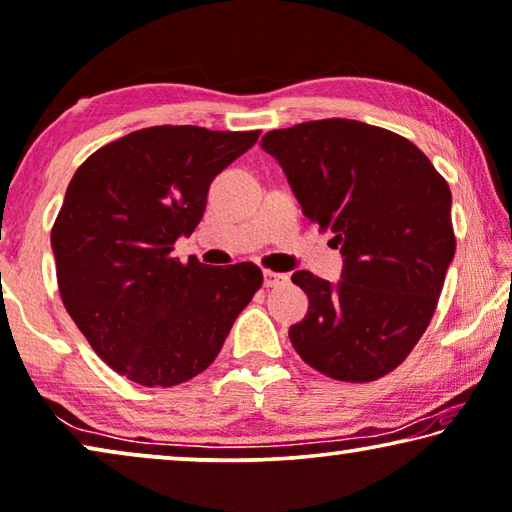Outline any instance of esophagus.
<instances>
[{"instance_id": "34e87169", "label": "esophagus", "mask_w": 512, "mask_h": 512, "mask_svg": "<svg viewBox=\"0 0 512 512\" xmlns=\"http://www.w3.org/2000/svg\"><path fill=\"white\" fill-rule=\"evenodd\" d=\"M285 282H287L285 273L264 271V287H278V285H285Z\"/></svg>"}]
</instances>
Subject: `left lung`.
<instances>
[{
    "label": "left lung",
    "instance_id": "left-lung-1",
    "mask_svg": "<svg viewBox=\"0 0 512 512\" xmlns=\"http://www.w3.org/2000/svg\"><path fill=\"white\" fill-rule=\"evenodd\" d=\"M262 149L345 257L338 285L310 271L292 276L310 299L289 329L296 354L338 381L388 375L430 326L453 262L446 179L407 137L354 119L269 131Z\"/></svg>",
    "mask_w": 512,
    "mask_h": 512
}]
</instances>
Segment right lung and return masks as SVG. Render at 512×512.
Instances as JSON below:
<instances>
[{"instance_id": "1", "label": "right lung", "mask_w": 512, "mask_h": 512, "mask_svg": "<svg viewBox=\"0 0 512 512\" xmlns=\"http://www.w3.org/2000/svg\"><path fill=\"white\" fill-rule=\"evenodd\" d=\"M257 137L142 128L94 151L68 183L50 234L61 301L91 349L135 384L170 388L207 370L262 287L250 262L172 257L202 220L211 181Z\"/></svg>"}]
</instances>
